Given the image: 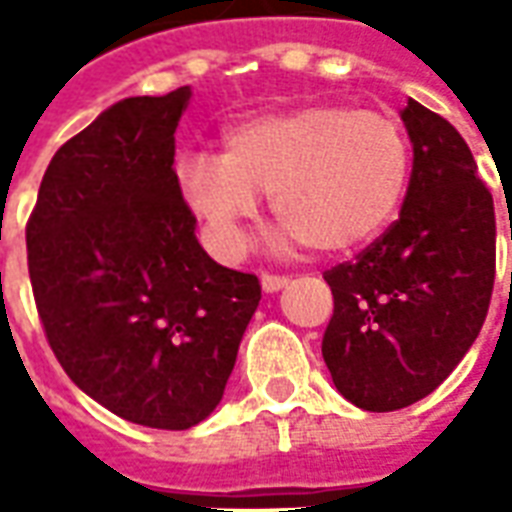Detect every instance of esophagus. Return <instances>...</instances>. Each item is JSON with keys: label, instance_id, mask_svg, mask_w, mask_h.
Masks as SVG:
<instances>
[{"label": "esophagus", "instance_id": "1", "mask_svg": "<svg viewBox=\"0 0 512 512\" xmlns=\"http://www.w3.org/2000/svg\"><path fill=\"white\" fill-rule=\"evenodd\" d=\"M260 285H263L266 293H277V290H282L285 285H288V277H279V274H263V277H260Z\"/></svg>", "mask_w": 512, "mask_h": 512}]
</instances>
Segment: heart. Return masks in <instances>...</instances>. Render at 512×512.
<instances>
[{"instance_id":"obj_1","label":"heart","mask_w":512,"mask_h":512,"mask_svg":"<svg viewBox=\"0 0 512 512\" xmlns=\"http://www.w3.org/2000/svg\"><path fill=\"white\" fill-rule=\"evenodd\" d=\"M411 175V147L395 117L345 104H304L246 117L222 136L219 156L191 153L178 186L213 244L238 255L257 194L296 244L351 252L395 219Z\"/></svg>"}]
</instances>
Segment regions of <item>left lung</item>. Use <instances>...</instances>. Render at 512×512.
<instances>
[{
  "instance_id": "1",
  "label": "left lung",
  "mask_w": 512,
  "mask_h": 512,
  "mask_svg": "<svg viewBox=\"0 0 512 512\" xmlns=\"http://www.w3.org/2000/svg\"><path fill=\"white\" fill-rule=\"evenodd\" d=\"M400 117L414 145L400 219L356 260L323 271L334 296L323 362L365 411L430 395L472 348L494 293V197L472 150L411 98Z\"/></svg>"
}]
</instances>
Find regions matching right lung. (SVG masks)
I'll return each mask as SVG.
<instances>
[{
  "label": "right lung",
  "instance_id": "right-lung-1",
  "mask_svg": "<svg viewBox=\"0 0 512 512\" xmlns=\"http://www.w3.org/2000/svg\"><path fill=\"white\" fill-rule=\"evenodd\" d=\"M189 87L109 106L54 153L27 222L40 323L62 370L117 417L186 430L219 406L260 304L219 266L175 175Z\"/></svg>",
  "mask_w": 512,
  "mask_h": 512
}]
</instances>
